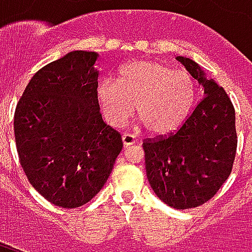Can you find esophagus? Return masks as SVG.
<instances>
[{
	"instance_id": "1",
	"label": "esophagus",
	"mask_w": 252,
	"mask_h": 252,
	"mask_svg": "<svg viewBox=\"0 0 252 252\" xmlns=\"http://www.w3.org/2000/svg\"><path fill=\"white\" fill-rule=\"evenodd\" d=\"M137 142V139L135 135H132V133H123V143H124V146L128 147V146H132V144H135Z\"/></svg>"
}]
</instances>
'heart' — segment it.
<instances>
[{
  "label": "heart",
  "instance_id": "1",
  "mask_svg": "<svg viewBox=\"0 0 252 252\" xmlns=\"http://www.w3.org/2000/svg\"><path fill=\"white\" fill-rule=\"evenodd\" d=\"M98 98L110 124L126 123L135 104L144 128L163 135L186 117L194 98V83L182 70H171L154 61H136L121 68L117 83L109 79L99 83Z\"/></svg>",
  "mask_w": 252,
  "mask_h": 252
}]
</instances>
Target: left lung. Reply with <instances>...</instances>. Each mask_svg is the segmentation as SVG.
<instances>
[{
	"label": "left lung",
	"mask_w": 252,
	"mask_h": 252,
	"mask_svg": "<svg viewBox=\"0 0 252 252\" xmlns=\"http://www.w3.org/2000/svg\"><path fill=\"white\" fill-rule=\"evenodd\" d=\"M204 89V97L182 126L167 135L144 139L150 185L175 209L195 208L216 194L231 174L238 147L235 108L225 90L208 79L189 58L177 57Z\"/></svg>",
	"instance_id": "8db88e82"
}]
</instances>
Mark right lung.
<instances>
[{
    "instance_id": "add662e5",
    "label": "right lung",
    "mask_w": 252,
    "mask_h": 252,
    "mask_svg": "<svg viewBox=\"0 0 252 252\" xmlns=\"http://www.w3.org/2000/svg\"><path fill=\"white\" fill-rule=\"evenodd\" d=\"M97 52L72 51L31 78L14 112L20 164L30 184L61 208L102 189L123 148L98 104Z\"/></svg>"
}]
</instances>
